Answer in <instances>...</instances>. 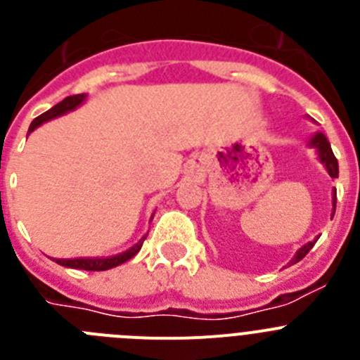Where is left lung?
Masks as SVG:
<instances>
[{
  "instance_id": "obj_1",
  "label": "left lung",
  "mask_w": 360,
  "mask_h": 360,
  "mask_svg": "<svg viewBox=\"0 0 360 360\" xmlns=\"http://www.w3.org/2000/svg\"><path fill=\"white\" fill-rule=\"evenodd\" d=\"M308 146L316 149L317 157H319V162L324 165V167H326V171H328L330 176L332 178L339 176V164H337V158H335V155H333L332 146H330L328 139H326V136H324L321 131H317L316 135L311 136L310 141H308ZM335 203H337V193H335V189H333L332 191V205H333L332 218H333V214H335ZM317 240H319V236H317L314 241H308L307 245H303V247H301V249L295 252V256L290 259V265H295L297 262H301V259H303V257L310 252V249L314 247V245H316Z\"/></svg>"
}]
</instances>
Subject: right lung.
<instances>
[{
  "mask_svg": "<svg viewBox=\"0 0 360 360\" xmlns=\"http://www.w3.org/2000/svg\"><path fill=\"white\" fill-rule=\"evenodd\" d=\"M86 101V95L84 94H79V95H72V97H66L65 101H61L59 104H56L53 108H50L49 111H44L43 115L36 117V119L32 120L30 128H28V135L36 128H39L41 124L49 122V120L57 119V117L66 115L70 111H73L75 108L81 106L82 103ZM153 219V216H151ZM148 236V234H146ZM146 236H142L139 240V243H135L131 249L124 250V252L117 254V256H108V257H75V259H56V263L63 266H70V269H82V270H91V272H101V270H110L113 266H119L122 263H126L128 259H131L139 250L142 249V243H144Z\"/></svg>",
  "mask_w": 360,
  "mask_h": 360,
  "instance_id": "1",
  "label": "right lung"
}]
</instances>
